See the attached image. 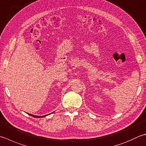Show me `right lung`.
<instances>
[{
  "instance_id": "right-lung-1",
  "label": "right lung",
  "mask_w": 146,
  "mask_h": 146,
  "mask_svg": "<svg viewBox=\"0 0 146 146\" xmlns=\"http://www.w3.org/2000/svg\"><path fill=\"white\" fill-rule=\"evenodd\" d=\"M28 115H30V116H33V117H34V118H43V117H45V116H47V115H44V116H35V115H31V114H29V113H28Z\"/></svg>"
}]
</instances>
